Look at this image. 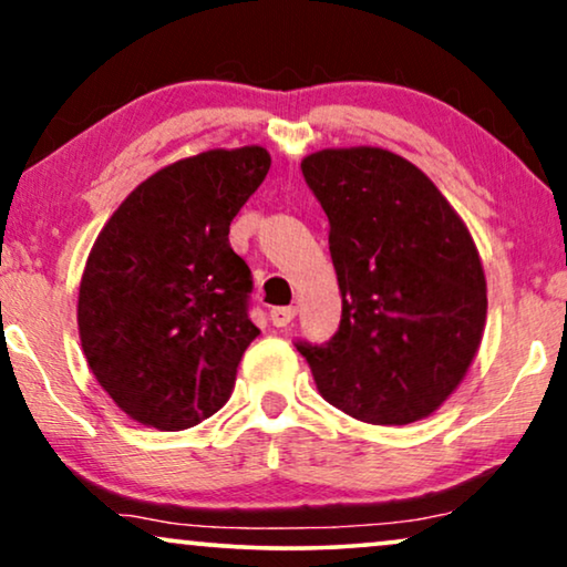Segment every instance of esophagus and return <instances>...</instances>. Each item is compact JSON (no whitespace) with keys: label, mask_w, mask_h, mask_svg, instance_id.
Wrapping results in <instances>:
<instances>
[{"label":"esophagus","mask_w":567,"mask_h":567,"mask_svg":"<svg viewBox=\"0 0 567 567\" xmlns=\"http://www.w3.org/2000/svg\"><path fill=\"white\" fill-rule=\"evenodd\" d=\"M293 317H297V309L293 307H274L270 309V322L276 324V328H286Z\"/></svg>","instance_id":"esophagus-1"}]
</instances>
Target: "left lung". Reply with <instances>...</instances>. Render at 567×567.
<instances>
[{
    "instance_id": "1",
    "label": "left lung",
    "mask_w": 567,
    "mask_h": 567,
    "mask_svg": "<svg viewBox=\"0 0 567 567\" xmlns=\"http://www.w3.org/2000/svg\"><path fill=\"white\" fill-rule=\"evenodd\" d=\"M301 173L328 214L343 315L328 343L299 340L297 351L343 413L377 425L421 421L460 386L483 340L477 247L436 185L400 154L322 150Z\"/></svg>"
}]
</instances>
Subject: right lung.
<instances>
[{
	"label": "right lung",
	"instance_id": "right-lung-1",
	"mask_svg": "<svg viewBox=\"0 0 567 567\" xmlns=\"http://www.w3.org/2000/svg\"><path fill=\"white\" fill-rule=\"evenodd\" d=\"M270 169L262 146L162 167L100 231L80 284L82 351L128 417L183 431L229 400L250 320L252 274L229 224Z\"/></svg>",
	"mask_w": 567,
	"mask_h": 567
}]
</instances>
